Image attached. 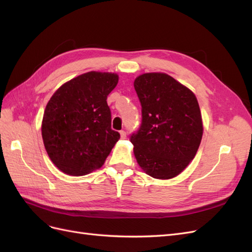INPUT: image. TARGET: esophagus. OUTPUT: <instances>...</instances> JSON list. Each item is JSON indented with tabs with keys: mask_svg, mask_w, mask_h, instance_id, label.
I'll return each mask as SVG.
<instances>
[{
	"mask_svg": "<svg viewBox=\"0 0 252 252\" xmlns=\"http://www.w3.org/2000/svg\"><path fill=\"white\" fill-rule=\"evenodd\" d=\"M120 134H121V138L122 139H125L126 138V132L124 130H121L120 131Z\"/></svg>",
	"mask_w": 252,
	"mask_h": 252,
	"instance_id": "34e87169",
	"label": "esophagus"
}]
</instances>
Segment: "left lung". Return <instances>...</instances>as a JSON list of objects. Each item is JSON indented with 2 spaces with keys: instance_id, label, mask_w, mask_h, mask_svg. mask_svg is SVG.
<instances>
[{
  "instance_id": "obj_1",
  "label": "left lung",
  "mask_w": 252,
  "mask_h": 252,
  "mask_svg": "<svg viewBox=\"0 0 252 252\" xmlns=\"http://www.w3.org/2000/svg\"><path fill=\"white\" fill-rule=\"evenodd\" d=\"M133 85L142 106V123L130 135L136 161L155 179L177 177L192 161L202 140L196 97L166 73H144Z\"/></svg>"
}]
</instances>
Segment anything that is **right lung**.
I'll use <instances>...</instances> for the list:
<instances>
[{
	"mask_svg": "<svg viewBox=\"0 0 252 252\" xmlns=\"http://www.w3.org/2000/svg\"><path fill=\"white\" fill-rule=\"evenodd\" d=\"M118 74L90 71L61 86L45 108L42 136L58 168L69 175H85L101 168L120 139L111 129L107 96Z\"/></svg>",
	"mask_w": 252,
	"mask_h": 252,
	"instance_id": "right-lung-1",
	"label": "right lung"
}]
</instances>
